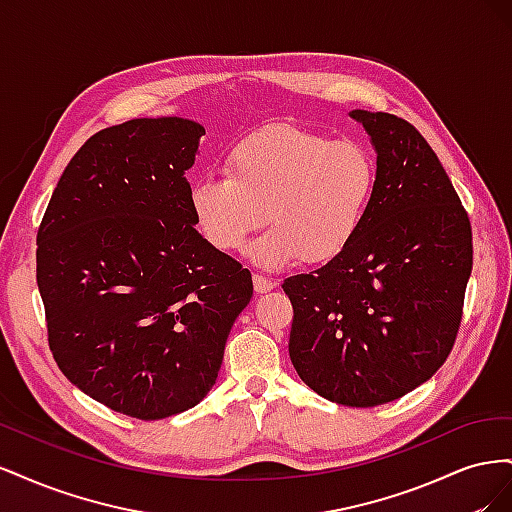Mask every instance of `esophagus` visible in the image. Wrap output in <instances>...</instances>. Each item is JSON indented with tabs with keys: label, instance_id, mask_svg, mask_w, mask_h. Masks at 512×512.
Instances as JSON below:
<instances>
[{
	"label": "esophagus",
	"instance_id": "esophagus-1",
	"mask_svg": "<svg viewBox=\"0 0 512 512\" xmlns=\"http://www.w3.org/2000/svg\"><path fill=\"white\" fill-rule=\"evenodd\" d=\"M254 288H256V292L258 294H265V292H269V290H273L275 288V282L271 280V277H267V275H254Z\"/></svg>",
	"mask_w": 512,
	"mask_h": 512
}]
</instances>
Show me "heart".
Returning <instances> with one entry per match:
<instances>
[{
	"label": "heart",
	"mask_w": 512,
	"mask_h": 512,
	"mask_svg": "<svg viewBox=\"0 0 512 512\" xmlns=\"http://www.w3.org/2000/svg\"><path fill=\"white\" fill-rule=\"evenodd\" d=\"M224 170L226 177L205 175L190 185L188 209L198 235L213 250L237 252L267 215L271 226L247 256L273 271L342 256L376 192V160L365 145L292 123L241 138Z\"/></svg>",
	"instance_id": "heart-1"
}]
</instances>
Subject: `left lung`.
<instances>
[{
  "instance_id": "8db88e82",
  "label": "left lung",
  "mask_w": 512,
  "mask_h": 512,
  "mask_svg": "<svg viewBox=\"0 0 512 512\" xmlns=\"http://www.w3.org/2000/svg\"><path fill=\"white\" fill-rule=\"evenodd\" d=\"M376 151L359 235L282 288L290 361L320 397L371 408L404 397L446 361L472 273V228L444 166L412 123L354 108Z\"/></svg>"
}]
</instances>
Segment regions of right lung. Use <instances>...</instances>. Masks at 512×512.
<instances>
[{
    "mask_svg": "<svg viewBox=\"0 0 512 512\" xmlns=\"http://www.w3.org/2000/svg\"><path fill=\"white\" fill-rule=\"evenodd\" d=\"M205 128L132 119L76 151L38 230L49 346L91 399L141 421L194 408L252 299V273L203 241L188 209Z\"/></svg>",
    "mask_w": 512,
    "mask_h": 512,
    "instance_id": "add662e5",
    "label": "right lung"
}]
</instances>
